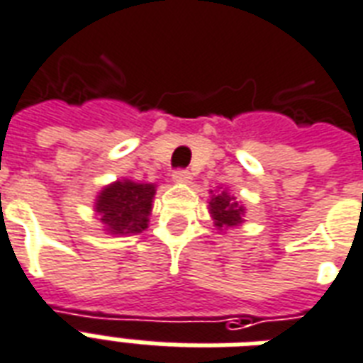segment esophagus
Segmentation results:
<instances>
[{
    "label": "esophagus",
    "mask_w": 363,
    "mask_h": 363,
    "mask_svg": "<svg viewBox=\"0 0 363 363\" xmlns=\"http://www.w3.org/2000/svg\"><path fill=\"white\" fill-rule=\"evenodd\" d=\"M190 179H192V173L188 169H177L173 173V181L179 182V184H186V182H190Z\"/></svg>",
    "instance_id": "34e87169"
}]
</instances>
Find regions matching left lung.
<instances>
[{"instance_id":"obj_1","label":"left lung","mask_w":363,"mask_h":363,"mask_svg":"<svg viewBox=\"0 0 363 363\" xmlns=\"http://www.w3.org/2000/svg\"><path fill=\"white\" fill-rule=\"evenodd\" d=\"M209 213H211L213 225L217 226L218 230H226L230 226L242 225L245 209H243V206L238 203L234 196H230L226 190H220V192L211 196V200H209Z\"/></svg>"}]
</instances>
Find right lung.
Masks as SVG:
<instances>
[{
	"mask_svg": "<svg viewBox=\"0 0 363 363\" xmlns=\"http://www.w3.org/2000/svg\"><path fill=\"white\" fill-rule=\"evenodd\" d=\"M156 196V184L133 182L129 179L108 184L96 196L95 211L104 230L114 236L138 234L148 228L152 200Z\"/></svg>",
	"mask_w": 363,
	"mask_h": 363,
	"instance_id": "right-lung-1",
	"label": "right lung"
}]
</instances>
